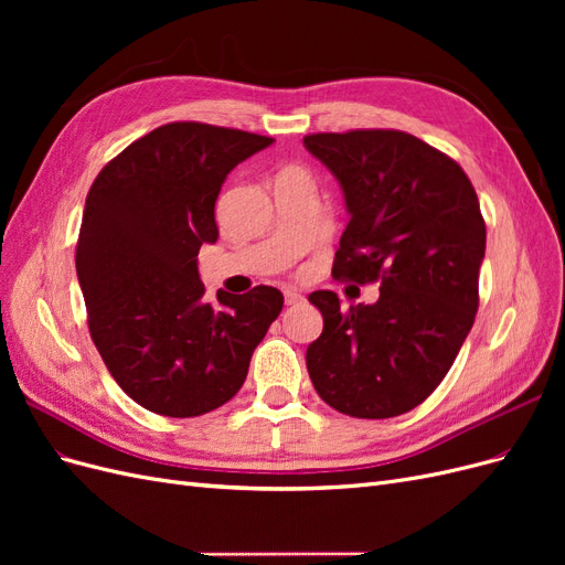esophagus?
Listing matches in <instances>:
<instances>
[{"instance_id": "esophagus-1", "label": "esophagus", "mask_w": 565, "mask_h": 565, "mask_svg": "<svg viewBox=\"0 0 565 565\" xmlns=\"http://www.w3.org/2000/svg\"><path fill=\"white\" fill-rule=\"evenodd\" d=\"M303 301V295H299L297 289H285V303L287 306H297Z\"/></svg>"}]
</instances>
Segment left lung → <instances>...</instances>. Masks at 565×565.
Segmentation results:
<instances>
[{
  "label": "left lung",
  "mask_w": 565,
  "mask_h": 565,
  "mask_svg": "<svg viewBox=\"0 0 565 565\" xmlns=\"http://www.w3.org/2000/svg\"><path fill=\"white\" fill-rule=\"evenodd\" d=\"M303 146L344 188L351 214L332 278L380 282L372 306L341 309L330 289L309 297L322 332L306 367L337 413L398 417L431 396L473 324L481 204L465 169L407 131H322Z\"/></svg>",
  "instance_id": "1"
}]
</instances>
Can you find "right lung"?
<instances>
[{"mask_svg":"<svg viewBox=\"0 0 565 565\" xmlns=\"http://www.w3.org/2000/svg\"><path fill=\"white\" fill-rule=\"evenodd\" d=\"M270 136L169 122L94 179L77 237L89 334L131 401L164 417H198L241 391L252 353L282 311L276 287L204 301L202 243H216L214 204L231 169Z\"/></svg>","mask_w":565,"mask_h":565,"instance_id":"1","label":"right lung"}]
</instances>
